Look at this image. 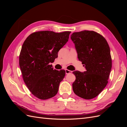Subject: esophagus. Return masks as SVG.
<instances>
[{
    "mask_svg": "<svg viewBox=\"0 0 127 127\" xmlns=\"http://www.w3.org/2000/svg\"><path fill=\"white\" fill-rule=\"evenodd\" d=\"M65 71H66V74H69V73H71L72 72V71L69 70H68V69H66V70H65Z\"/></svg>",
    "mask_w": 127,
    "mask_h": 127,
    "instance_id": "1",
    "label": "esophagus"
}]
</instances>
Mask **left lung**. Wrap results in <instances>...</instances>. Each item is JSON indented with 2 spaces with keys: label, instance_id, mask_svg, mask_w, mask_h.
Listing matches in <instances>:
<instances>
[{
  "label": "left lung",
  "instance_id": "left-lung-1",
  "mask_svg": "<svg viewBox=\"0 0 127 127\" xmlns=\"http://www.w3.org/2000/svg\"><path fill=\"white\" fill-rule=\"evenodd\" d=\"M71 39L75 44L78 58L86 70L84 72H73L76 76L73 91L83 98L92 99L108 83L112 68L109 45L104 37L93 31L74 32Z\"/></svg>",
  "mask_w": 127,
  "mask_h": 127
}]
</instances>
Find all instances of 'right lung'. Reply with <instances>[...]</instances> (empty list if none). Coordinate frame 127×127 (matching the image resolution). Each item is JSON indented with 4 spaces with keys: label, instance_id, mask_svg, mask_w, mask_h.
Instances as JSON below:
<instances>
[{
    "label": "right lung",
    "instance_id": "obj_1",
    "mask_svg": "<svg viewBox=\"0 0 127 127\" xmlns=\"http://www.w3.org/2000/svg\"><path fill=\"white\" fill-rule=\"evenodd\" d=\"M70 33L35 32L23 44L19 64L25 84L37 98L47 99L57 94L66 71L53 70L49 63L54 62L59 50L68 42Z\"/></svg>",
    "mask_w": 127,
    "mask_h": 127
}]
</instances>
